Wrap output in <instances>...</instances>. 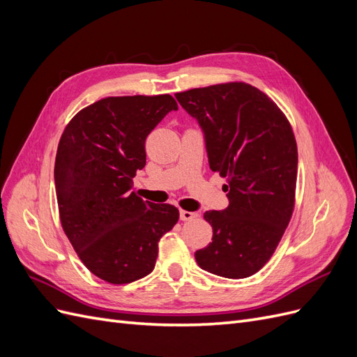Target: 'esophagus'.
<instances>
[{
    "instance_id": "34e87169",
    "label": "esophagus",
    "mask_w": 357,
    "mask_h": 357,
    "mask_svg": "<svg viewBox=\"0 0 357 357\" xmlns=\"http://www.w3.org/2000/svg\"><path fill=\"white\" fill-rule=\"evenodd\" d=\"M195 218H198V213L180 210V219H181V220H192V219H195Z\"/></svg>"
}]
</instances>
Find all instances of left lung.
<instances>
[{
	"instance_id": "left-lung-1",
	"label": "left lung",
	"mask_w": 357,
	"mask_h": 357,
	"mask_svg": "<svg viewBox=\"0 0 357 357\" xmlns=\"http://www.w3.org/2000/svg\"><path fill=\"white\" fill-rule=\"evenodd\" d=\"M204 134L211 171L226 177L229 205L210 210L211 243L195 253L204 271L245 278L273 256L291 218L298 149L286 116L247 83H225L176 93Z\"/></svg>"
}]
</instances>
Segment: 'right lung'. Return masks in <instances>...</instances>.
Instances as JSON below:
<instances>
[{
	"label": "right lung",
	"instance_id": "right-lung-1",
	"mask_svg": "<svg viewBox=\"0 0 357 357\" xmlns=\"http://www.w3.org/2000/svg\"><path fill=\"white\" fill-rule=\"evenodd\" d=\"M171 95L109 96L75 114L55 160L63 232L89 271L125 284L153 271L160 236L178 220L169 204L143 201L132 178L146 165V138L169 112Z\"/></svg>",
	"mask_w": 357,
	"mask_h": 357
}]
</instances>
